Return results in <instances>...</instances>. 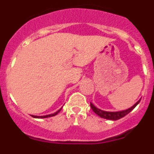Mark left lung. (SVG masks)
I'll use <instances>...</instances> for the list:
<instances>
[{"label": "left lung", "mask_w": 154, "mask_h": 154, "mask_svg": "<svg viewBox=\"0 0 154 154\" xmlns=\"http://www.w3.org/2000/svg\"><path fill=\"white\" fill-rule=\"evenodd\" d=\"M141 99H140L135 104L133 105V106L130 107V108L126 109L124 110H120V111H115V112H110V111H104V110H102L100 109L97 108L96 106H94L92 103H90V106L92 109L93 110V112L96 114H97L99 116H100L101 118L106 119H110V120H117V119H121V118L124 117L125 116L127 115L128 113H130L133 109L137 106V105L139 104V103L140 102Z\"/></svg>", "instance_id": "1"}]
</instances>
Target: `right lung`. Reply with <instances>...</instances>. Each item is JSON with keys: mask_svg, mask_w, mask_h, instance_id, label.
<instances>
[{"mask_svg": "<svg viewBox=\"0 0 154 154\" xmlns=\"http://www.w3.org/2000/svg\"><path fill=\"white\" fill-rule=\"evenodd\" d=\"M62 107L61 109H59L58 110V111H56L55 112H54V113H51V114H48V115H45V116H35V115H31L32 117L34 118H37V119H43V118H48V117H51V116H54L57 115V114L58 113V112H60V110L62 109Z\"/></svg>", "mask_w": 154, "mask_h": 154, "instance_id": "obj_1", "label": "right lung"}]
</instances>
